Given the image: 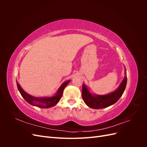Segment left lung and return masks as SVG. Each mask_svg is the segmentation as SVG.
I'll return each instance as SVG.
<instances>
[{
    "label": "left lung",
    "instance_id": "left-lung-1",
    "mask_svg": "<svg viewBox=\"0 0 147 147\" xmlns=\"http://www.w3.org/2000/svg\"><path fill=\"white\" fill-rule=\"evenodd\" d=\"M127 84V75L125 69V76L116 90L106 95L92 94L84 83L82 88V98L89 107L100 109L108 107L119 100L125 90Z\"/></svg>",
    "mask_w": 147,
    "mask_h": 147
}]
</instances>
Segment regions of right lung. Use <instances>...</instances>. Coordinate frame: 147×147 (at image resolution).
I'll return each instance as SVG.
<instances>
[{"label":"right lung","instance_id":"1","mask_svg":"<svg viewBox=\"0 0 147 147\" xmlns=\"http://www.w3.org/2000/svg\"><path fill=\"white\" fill-rule=\"evenodd\" d=\"M70 82V80L65 81L62 84L61 86L59 88L58 90L57 91L56 94L53 96L43 97H37L31 96L28 94L27 92H26L23 89H22V88L21 87L19 83H18V82H16V84L21 95L23 96V97L26 100V101L28 102L29 104L34 106L38 107L39 108L48 109L52 107L55 106L58 103L62 96H63V93L64 88Z\"/></svg>","mask_w":147,"mask_h":147}]
</instances>
